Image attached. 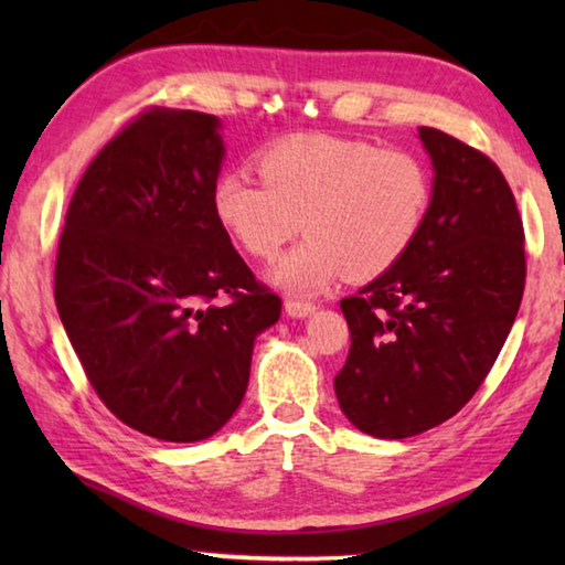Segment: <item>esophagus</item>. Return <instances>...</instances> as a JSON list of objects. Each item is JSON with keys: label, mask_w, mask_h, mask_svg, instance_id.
Returning a JSON list of instances; mask_svg holds the SVG:
<instances>
[{"label": "esophagus", "mask_w": 565, "mask_h": 565, "mask_svg": "<svg viewBox=\"0 0 565 565\" xmlns=\"http://www.w3.org/2000/svg\"><path fill=\"white\" fill-rule=\"evenodd\" d=\"M286 306V313L294 319H303V317H311L313 311H317V303L311 301H299V299H289L284 303Z\"/></svg>", "instance_id": "34e87169"}]
</instances>
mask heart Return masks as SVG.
Segmentation results:
<instances>
[{
	"mask_svg": "<svg viewBox=\"0 0 565 565\" xmlns=\"http://www.w3.org/2000/svg\"><path fill=\"white\" fill-rule=\"evenodd\" d=\"M262 181L226 171L212 189L224 232L256 259H271L303 228L271 279L319 294L341 276L371 281L404 259L424 232L431 169L416 151L333 134H294L256 157Z\"/></svg>",
	"mask_w": 565,
	"mask_h": 565,
	"instance_id": "1",
	"label": "heart"
}]
</instances>
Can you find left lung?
<instances>
[{
	"label": "left lung",
	"mask_w": 565,
	"mask_h": 565,
	"mask_svg": "<svg viewBox=\"0 0 565 565\" xmlns=\"http://www.w3.org/2000/svg\"><path fill=\"white\" fill-rule=\"evenodd\" d=\"M418 134L436 171L424 232L341 301L351 349L333 388L351 424L376 438L424 434L473 398L525 286L523 222L501 169L451 134Z\"/></svg>",
	"instance_id": "8db88e82"
}]
</instances>
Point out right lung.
Listing matches in <instances>:
<instances>
[{
  "instance_id": "1",
  "label": "right lung",
  "mask_w": 565,
  "mask_h": 565,
  "mask_svg": "<svg viewBox=\"0 0 565 565\" xmlns=\"http://www.w3.org/2000/svg\"><path fill=\"white\" fill-rule=\"evenodd\" d=\"M218 127L141 111L84 171L56 248L54 301L84 374L159 441H202L234 416L254 339L281 317L214 216Z\"/></svg>"
}]
</instances>
